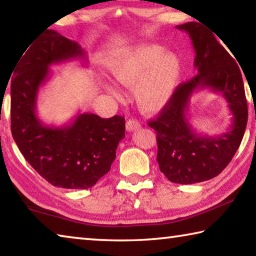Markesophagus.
I'll return each instance as SVG.
<instances>
[{
  "label": "esophagus",
  "instance_id": "obj_1",
  "mask_svg": "<svg viewBox=\"0 0 256 256\" xmlns=\"http://www.w3.org/2000/svg\"><path fill=\"white\" fill-rule=\"evenodd\" d=\"M140 123L138 122L136 120H128V122H126V130L128 131H130V132H132V131H136V130H138V128H140Z\"/></svg>",
  "mask_w": 256,
  "mask_h": 256
}]
</instances>
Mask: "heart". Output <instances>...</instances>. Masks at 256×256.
Wrapping results in <instances>:
<instances>
[{"instance_id": "obj_1", "label": "heart", "mask_w": 256, "mask_h": 256, "mask_svg": "<svg viewBox=\"0 0 256 256\" xmlns=\"http://www.w3.org/2000/svg\"><path fill=\"white\" fill-rule=\"evenodd\" d=\"M116 84L133 86V97L142 112L148 115L162 110L174 94L182 76L178 56L164 52L159 45L144 44L124 50L108 66ZM115 96L118 92L108 86Z\"/></svg>"}]
</instances>
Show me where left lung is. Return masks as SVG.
I'll return each mask as SVG.
<instances>
[{
	"label": "left lung",
	"instance_id": "obj_1",
	"mask_svg": "<svg viewBox=\"0 0 256 256\" xmlns=\"http://www.w3.org/2000/svg\"><path fill=\"white\" fill-rule=\"evenodd\" d=\"M188 34L198 74L177 86L167 106L148 125L157 133L160 172L172 183L194 184L219 175L236 154L248 124V102L238 64L198 22L176 27ZM201 88L220 92L228 102L231 126L220 136L196 134L187 118L192 94Z\"/></svg>",
	"mask_w": 256,
	"mask_h": 256
}]
</instances>
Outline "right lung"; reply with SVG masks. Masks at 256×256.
Masks as SVG:
<instances>
[{"label":"right lung","instance_id":"obj_1","mask_svg":"<svg viewBox=\"0 0 256 256\" xmlns=\"http://www.w3.org/2000/svg\"><path fill=\"white\" fill-rule=\"evenodd\" d=\"M26 48L11 80V132L32 167L54 186L71 190L92 188L106 175L125 136V118L78 114L63 126H50L38 118L37 96L50 79V66L84 58L76 42L46 30Z\"/></svg>","mask_w":256,"mask_h":256}]
</instances>
